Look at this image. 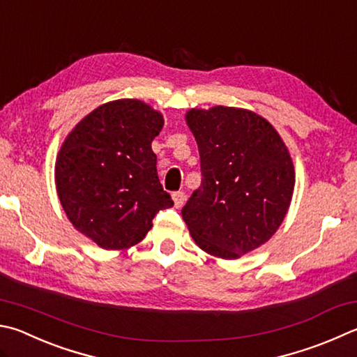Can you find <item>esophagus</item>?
Instances as JSON below:
<instances>
[{"label": "esophagus", "instance_id": "obj_1", "mask_svg": "<svg viewBox=\"0 0 357 357\" xmlns=\"http://www.w3.org/2000/svg\"><path fill=\"white\" fill-rule=\"evenodd\" d=\"M173 201H174V206L176 207H181V206H184V203H185V193L184 192H173Z\"/></svg>", "mask_w": 357, "mask_h": 357}]
</instances>
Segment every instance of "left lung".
<instances>
[{"mask_svg":"<svg viewBox=\"0 0 357 357\" xmlns=\"http://www.w3.org/2000/svg\"><path fill=\"white\" fill-rule=\"evenodd\" d=\"M185 120L203 178L181 213L201 250L237 259L267 242L286 217L295 185L290 154L276 129L246 109H192Z\"/></svg>","mask_w":357,"mask_h":357,"instance_id":"left-lung-1","label":"left lung"}]
</instances>
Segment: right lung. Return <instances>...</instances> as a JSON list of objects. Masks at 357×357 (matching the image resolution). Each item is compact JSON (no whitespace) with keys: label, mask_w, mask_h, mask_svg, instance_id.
Returning <instances> with one entry per match:
<instances>
[{"label":"right lung","mask_w":357,"mask_h":357,"mask_svg":"<svg viewBox=\"0 0 357 357\" xmlns=\"http://www.w3.org/2000/svg\"><path fill=\"white\" fill-rule=\"evenodd\" d=\"M164 119L139 100L106 102L77 123L56 160V187L70 222L105 250H125L173 206L151 150Z\"/></svg>","instance_id":"1"}]
</instances>
